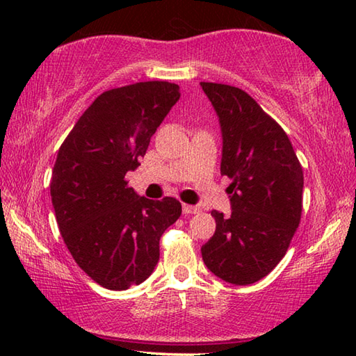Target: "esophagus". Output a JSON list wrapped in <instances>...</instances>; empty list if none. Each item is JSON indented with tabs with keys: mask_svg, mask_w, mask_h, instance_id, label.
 Listing matches in <instances>:
<instances>
[{
	"mask_svg": "<svg viewBox=\"0 0 356 356\" xmlns=\"http://www.w3.org/2000/svg\"><path fill=\"white\" fill-rule=\"evenodd\" d=\"M182 210L185 215H195V213H200L201 212V207L200 206H190V204H184Z\"/></svg>",
	"mask_w": 356,
	"mask_h": 356,
	"instance_id": "34e87169",
	"label": "esophagus"
}]
</instances>
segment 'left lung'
I'll return each instance as SVG.
<instances>
[{
    "label": "left lung",
    "mask_w": 356,
    "mask_h": 356,
    "mask_svg": "<svg viewBox=\"0 0 356 356\" xmlns=\"http://www.w3.org/2000/svg\"><path fill=\"white\" fill-rule=\"evenodd\" d=\"M220 119L221 176L232 184L231 216L212 210L213 237L202 261L237 286L267 276L284 257L301 218L303 170L286 131L238 88L201 83Z\"/></svg>",
    "instance_id": "left-lung-1"
}]
</instances>
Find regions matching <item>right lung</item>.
Segmentation results:
<instances>
[{
	"mask_svg": "<svg viewBox=\"0 0 356 356\" xmlns=\"http://www.w3.org/2000/svg\"><path fill=\"white\" fill-rule=\"evenodd\" d=\"M179 99V86L168 81L110 89L59 147L50 182L59 231L78 267L110 291L149 278L160 237L182 213L174 197L147 200L125 180Z\"/></svg>",
	"mask_w": 356,
	"mask_h": 356,
	"instance_id": "right-lung-1",
	"label": "right lung"
}]
</instances>
